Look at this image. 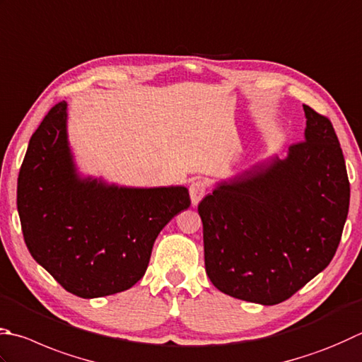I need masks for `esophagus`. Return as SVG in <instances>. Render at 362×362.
Instances as JSON below:
<instances>
[{
    "label": "esophagus",
    "instance_id": "esophagus-1",
    "mask_svg": "<svg viewBox=\"0 0 362 362\" xmlns=\"http://www.w3.org/2000/svg\"><path fill=\"white\" fill-rule=\"evenodd\" d=\"M206 192H208V186L204 181L199 180V181H194L192 184H190L189 194H190V202H192L194 206H197V204L200 203V200L204 195H206Z\"/></svg>",
    "mask_w": 362,
    "mask_h": 362
}]
</instances>
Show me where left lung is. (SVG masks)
I'll list each match as a JSON object with an SVG mask.
<instances>
[{"instance_id": "obj_1", "label": "left lung", "mask_w": 362, "mask_h": 362, "mask_svg": "<svg viewBox=\"0 0 362 362\" xmlns=\"http://www.w3.org/2000/svg\"><path fill=\"white\" fill-rule=\"evenodd\" d=\"M304 141L217 182L199 204L204 268L243 301H285L332 260L350 206V182L331 121L303 105Z\"/></svg>"}]
</instances>
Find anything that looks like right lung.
<instances>
[{"label":"right lung","mask_w":362,"mask_h":362,"mask_svg":"<svg viewBox=\"0 0 362 362\" xmlns=\"http://www.w3.org/2000/svg\"><path fill=\"white\" fill-rule=\"evenodd\" d=\"M189 206L184 186L126 187L81 176L67 140L64 100L31 135L18 173L26 247L61 287L86 299L137 284L160 230Z\"/></svg>","instance_id":"right-lung-1"}]
</instances>
